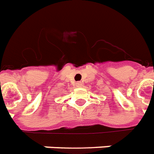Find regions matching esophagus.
Segmentation results:
<instances>
[{"instance_id":"34e87169","label":"esophagus","mask_w":154,"mask_h":154,"mask_svg":"<svg viewBox=\"0 0 154 154\" xmlns=\"http://www.w3.org/2000/svg\"><path fill=\"white\" fill-rule=\"evenodd\" d=\"M82 83L81 82H77V83H76V86L77 87H82Z\"/></svg>"}]
</instances>
